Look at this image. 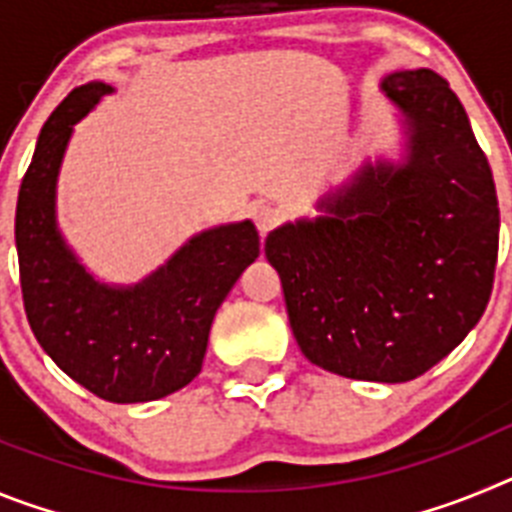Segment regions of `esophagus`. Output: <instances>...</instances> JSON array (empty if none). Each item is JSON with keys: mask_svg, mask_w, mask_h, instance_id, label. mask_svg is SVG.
<instances>
[{"mask_svg": "<svg viewBox=\"0 0 512 512\" xmlns=\"http://www.w3.org/2000/svg\"><path fill=\"white\" fill-rule=\"evenodd\" d=\"M253 215V223H256V228H259L261 235L269 233L274 225H279V220H282V210L274 205H269V202H259V205H253L251 210Z\"/></svg>", "mask_w": 512, "mask_h": 512, "instance_id": "1", "label": "esophagus"}]
</instances>
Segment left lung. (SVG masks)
<instances>
[{
    "label": "left lung",
    "instance_id": "obj_1",
    "mask_svg": "<svg viewBox=\"0 0 512 512\" xmlns=\"http://www.w3.org/2000/svg\"><path fill=\"white\" fill-rule=\"evenodd\" d=\"M402 164H364L315 220L266 235L307 361L366 382H410L449 356L492 295L500 210L487 156L446 79L395 71Z\"/></svg>",
    "mask_w": 512,
    "mask_h": 512
}]
</instances>
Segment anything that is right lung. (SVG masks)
<instances>
[{
	"mask_svg": "<svg viewBox=\"0 0 512 512\" xmlns=\"http://www.w3.org/2000/svg\"><path fill=\"white\" fill-rule=\"evenodd\" d=\"M89 81L40 130L15 215L22 302L43 351L107 402H151L182 390L202 369L210 325L233 284L259 256L251 220L189 238L133 287L97 282L56 223V182L74 125L110 94Z\"/></svg>",
	"mask_w": 512,
	"mask_h": 512,
	"instance_id": "1",
	"label": "right lung"
}]
</instances>
